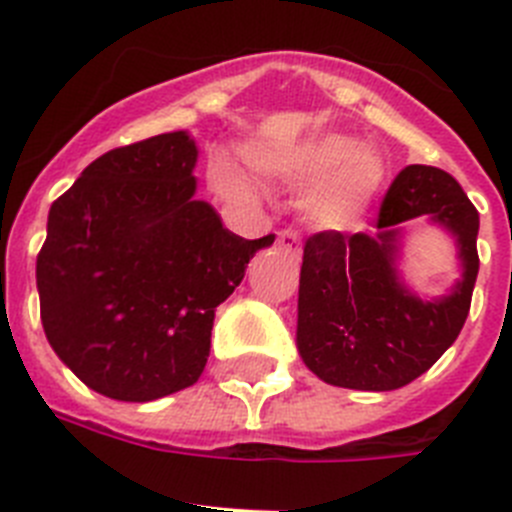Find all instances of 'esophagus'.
<instances>
[{"label": "esophagus", "instance_id": "34e87169", "mask_svg": "<svg viewBox=\"0 0 512 512\" xmlns=\"http://www.w3.org/2000/svg\"><path fill=\"white\" fill-rule=\"evenodd\" d=\"M279 246H284L289 253L300 256V233H297V230H292V228L282 230V233H279Z\"/></svg>", "mask_w": 512, "mask_h": 512}]
</instances>
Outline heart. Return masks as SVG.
Instances as JSON below:
<instances>
[{
    "label": "heart",
    "instance_id": "heart-1",
    "mask_svg": "<svg viewBox=\"0 0 512 512\" xmlns=\"http://www.w3.org/2000/svg\"><path fill=\"white\" fill-rule=\"evenodd\" d=\"M253 169L287 187H307L302 210L318 228L341 230L356 223L387 179L382 153L341 133H323L282 148L251 153ZM217 184L238 200H253L256 187L233 166H220Z\"/></svg>",
    "mask_w": 512,
    "mask_h": 512
}]
</instances>
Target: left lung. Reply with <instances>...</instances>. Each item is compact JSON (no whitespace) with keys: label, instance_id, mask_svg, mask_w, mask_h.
<instances>
[{"label":"left lung","instance_id":"obj_1","mask_svg":"<svg viewBox=\"0 0 512 512\" xmlns=\"http://www.w3.org/2000/svg\"><path fill=\"white\" fill-rule=\"evenodd\" d=\"M425 214L455 235L462 279L449 296L423 301L396 271L400 222ZM479 212L454 176L405 166L377 217V233L323 230L307 238L297 300V351L333 387L400 390L456 341L477 282Z\"/></svg>","mask_w":512,"mask_h":512}]
</instances>
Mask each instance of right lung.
<instances>
[{
    "label": "right lung",
    "instance_id": "obj_1",
    "mask_svg": "<svg viewBox=\"0 0 512 512\" xmlns=\"http://www.w3.org/2000/svg\"><path fill=\"white\" fill-rule=\"evenodd\" d=\"M197 146L184 130L112 148L48 212L38 253L40 320L58 359L94 392L151 402L192 387L215 307L253 253L194 200Z\"/></svg>",
    "mask_w": 512,
    "mask_h": 512
}]
</instances>
